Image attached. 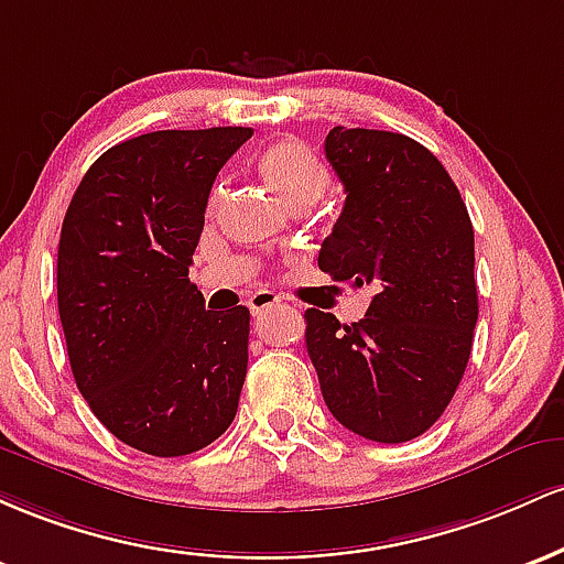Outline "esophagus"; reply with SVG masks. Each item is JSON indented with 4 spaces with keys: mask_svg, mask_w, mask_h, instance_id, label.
Returning <instances> with one entry per match:
<instances>
[{
    "mask_svg": "<svg viewBox=\"0 0 564 564\" xmlns=\"http://www.w3.org/2000/svg\"><path fill=\"white\" fill-rule=\"evenodd\" d=\"M280 303H282L280 295L269 293V290H258V293L248 301V306H250L252 314H263V312H269V308L280 306Z\"/></svg>",
    "mask_w": 564,
    "mask_h": 564,
    "instance_id": "esophagus-1",
    "label": "esophagus"
}]
</instances>
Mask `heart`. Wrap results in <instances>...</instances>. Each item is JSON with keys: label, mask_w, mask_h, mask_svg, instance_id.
Here are the masks:
<instances>
[{"label": "heart", "mask_w": 564, "mask_h": 564, "mask_svg": "<svg viewBox=\"0 0 564 564\" xmlns=\"http://www.w3.org/2000/svg\"><path fill=\"white\" fill-rule=\"evenodd\" d=\"M256 167L265 186L290 207L312 205L330 183V173L319 162V156L293 138L271 143L258 156Z\"/></svg>", "instance_id": "heart-1"}]
</instances>
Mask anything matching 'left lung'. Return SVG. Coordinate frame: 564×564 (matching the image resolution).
Listing matches in <instances>:
<instances>
[{"instance_id": "obj_1", "label": "left lung", "mask_w": 564, "mask_h": 564, "mask_svg": "<svg viewBox=\"0 0 564 564\" xmlns=\"http://www.w3.org/2000/svg\"><path fill=\"white\" fill-rule=\"evenodd\" d=\"M325 156L346 202L319 269L376 295L351 325L308 308L306 349L335 421L397 445L434 426L469 362L479 314L471 218L413 138L333 128Z\"/></svg>"}]
</instances>
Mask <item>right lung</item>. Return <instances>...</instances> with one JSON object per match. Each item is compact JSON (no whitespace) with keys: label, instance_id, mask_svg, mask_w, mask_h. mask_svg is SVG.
<instances>
[{"label":"right lung","instance_id":"add662e5","mask_svg":"<svg viewBox=\"0 0 564 564\" xmlns=\"http://www.w3.org/2000/svg\"><path fill=\"white\" fill-rule=\"evenodd\" d=\"M250 128L156 130L93 162L63 218L58 312L74 381L135 451L218 440L248 376L250 312H210L188 265L215 175Z\"/></svg>","mask_w":564,"mask_h":564}]
</instances>
